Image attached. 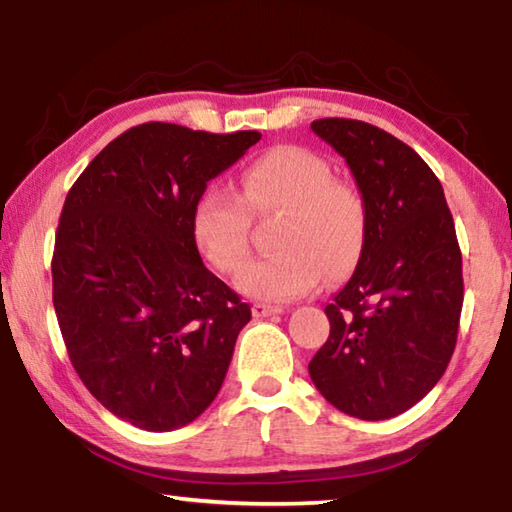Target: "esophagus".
I'll use <instances>...</instances> for the list:
<instances>
[{
	"label": "esophagus",
	"mask_w": 512,
	"mask_h": 512,
	"mask_svg": "<svg viewBox=\"0 0 512 512\" xmlns=\"http://www.w3.org/2000/svg\"><path fill=\"white\" fill-rule=\"evenodd\" d=\"M282 307H277V305H264V302H255L253 305V316L255 318H268V316H277V314H282Z\"/></svg>",
	"instance_id": "34e87169"
}]
</instances>
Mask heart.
<instances>
[{
    "label": "heart",
    "instance_id": "b5f03b06",
    "mask_svg": "<svg viewBox=\"0 0 512 512\" xmlns=\"http://www.w3.org/2000/svg\"><path fill=\"white\" fill-rule=\"evenodd\" d=\"M282 212L275 253L250 262L237 287L250 298L287 302L316 289L323 277H343L357 264L366 241V203L334 178L332 162L305 146L266 151L241 173V196L210 185L196 198L192 235L216 271L237 273L250 253L255 216Z\"/></svg>",
    "mask_w": 512,
    "mask_h": 512
}]
</instances>
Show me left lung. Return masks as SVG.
I'll return each mask as SVG.
<instances>
[{"instance_id": "8db88e82", "label": "left lung", "mask_w": 512, "mask_h": 512, "mask_svg": "<svg viewBox=\"0 0 512 512\" xmlns=\"http://www.w3.org/2000/svg\"><path fill=\"white\" fill-rule=\"evenodd\" d=\"M366 203V241L325 307L329 339L309 361L320 395L359 420L420 402L447 370L463 307V257L436 173L411 146L357 119H316Z\"/></svg>"}]
</instances>
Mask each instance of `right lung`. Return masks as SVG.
Segmentation results:
<instances>
[{"mask_svg":"<svg viewBox=\"0 0 512 512\" xmlns=\"http://www.w3.org/2000/svg\"><path fill=\"white\" fill-rule=\"evenodd\" d=\"M257 131L121 133L69 189L51 277L69 361L117 418L171 431L214 402L250 307L203 266L192 212Z\"/></svg>","mask_w":512,"mask_h":512,"instance_id":"add662e5","label":"right lung"}]
</instances>
